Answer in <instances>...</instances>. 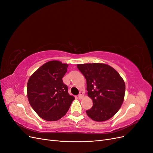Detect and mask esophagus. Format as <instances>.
<instances>
[{
  "mask_svg": "<svg viewBox=\"0 0 153 153\" xmlns=\"http://www.w3.org/2000/svg\"><path fill=\"white\" fill-rule=\"evenodd\" d=\"M83 97H84V92L80 91L79 94H78V98H79V99H82V98H83Z\"/></svg>",
  "mask_w": 153,
  "mask_h": 153,
  "instance_id": "esophagus-1",
  "label": "esophagus"
}]
</instances>
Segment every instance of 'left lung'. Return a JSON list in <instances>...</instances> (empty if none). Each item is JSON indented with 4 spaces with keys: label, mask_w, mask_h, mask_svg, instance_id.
I'll return each mask as SVG.
<instances>
[{
    "label": "left lung",
    "mask_w": 153,
    "mask_h": 153,
    "mask_svg": "<svg viewBox=\"0 0 153 153\" xmlns=\"http://www.w3.org/2000/svg\"><path fill=\"white\" fill-rule=\"evenodd\" d=\"M87 82V94L93 105L86 110L88 116L98 122L105 121L116 114L123 103L125 83L119 73L108 64H77Z\"/></svg>",
    "instance_id": "obj_1"
}]
</instances>
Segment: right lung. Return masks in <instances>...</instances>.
I'll return each mask as SVG.
<instances>
[{"mask_svg": "<svg viewBox=\"0 0 153 153\" xmlns=\"http://www.w3.org/2000/svg\"><path fill=\"white\" fill-rule=\"evenodd\" d=\"M68 64L58 61L44 64L27 83V96L32 108L46 121H55L65 115L75 100L63 83Z\"/></svg>", "mask_w": 153, "mask_h": 153, "instance_id": "obj_1", "label": "right lung"}]
</instances>
